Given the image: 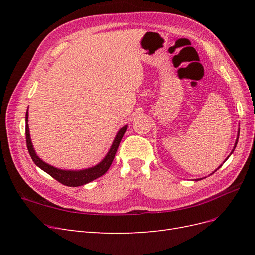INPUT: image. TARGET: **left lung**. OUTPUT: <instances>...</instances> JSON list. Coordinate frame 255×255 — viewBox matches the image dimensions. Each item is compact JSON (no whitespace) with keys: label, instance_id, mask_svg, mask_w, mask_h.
<instances>
[{"label":"left lung","instance_id":"left-lung-1","mask_svg":"<svg viewBox=\"0 0 255 255\" xmlns=\"http://www.w3.org/2000/svg\"><path fill=\"white\" fill-rule=\"evenodd\" d=\"M238 137H239V128H238V132H237V138H236V140H235V144H234V146H233V150H232V151H231V153H230V155H229V156H228V157H227V158L225 159V161H223V163H222V164H225V163H226V160H227V159H228V158H229V157L231 156V154H232V153L234 152V150H235V148H236V145H237V141H238ZM221 166H222V165H220V166H219V167H218L217 169H219V168H220ZM217 169H216V170H215V171H217ZM215 171H214V172H215ZM214 172H213V173H214ZM213 173H211V174H213ZM211 174H210V175H211ZM203 179H204V177H203ZM200 180H202V179H197V180H195V181H200Z\"/></svg>","mask_w":255,"mask_h":255}]
</instances>
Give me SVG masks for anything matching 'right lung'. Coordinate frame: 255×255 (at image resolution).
Returning a JSON list of instances; mask_svg holds the SVG:
<instances>
[{"label":"right lung","mask_w":255,"mask_h":255,"mask_svg":"<svg viewBox=\"0 0 255 255\" xmlns=\"http://www.w3.org/2000/svg\"><path fill=\"white\" fill-rule=\"evenodd\" d=\"M128 128V125L123 126L119 130L117 135H116L115 139L111 145V149L107 152L105 157L100 161L99 164L96 166H92L90 168L82 169V170H64V169H59L56 167H53L49 164L43 161L39 156L36 154V151L33 146L32 139H30V134H29V128H28V109L26 111L25 115V136H26V145L27 150L30 157H32L33 161L37 167H39L41 170L50 174L53 179H55L59 183L66 185V186L70 187H78L82 186V185L87 184L91 181H94L98 177L102 176L106 171L109 170L113 160L115 158L116 152L119 146V143L122 139L123 135H125L126 130Z\"/></svg>","instance_id":"add662e5"}]
</instances>
